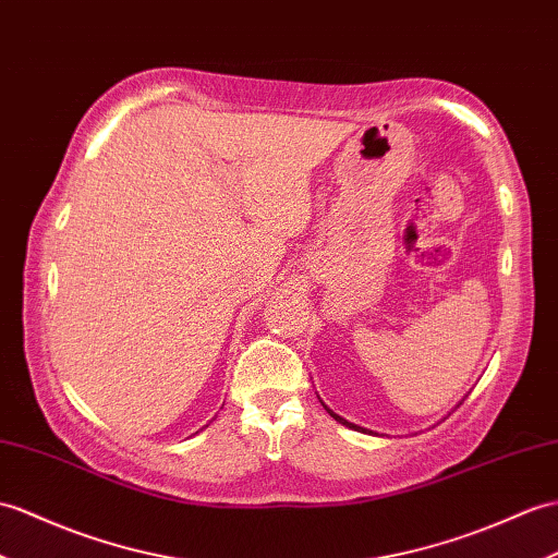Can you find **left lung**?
Instances as JSON below:
<instances>
[{"mask_svg":"<svg viewBox=\"0 0 558 558\" xmlns=\"http://www.w3.org/2000/svg\"><path fill=\"white\" fill-rule=\"evenodd\" d=\"M320 404H323V401H320ZM323 407H326V404H323ZM326 411L330 413V416H332L335 421H338V423H342V425H347V427H352V430H359V433H373V430H366V427H361V425H356V423H349L347 418L338 416V413H335V411H332V409H328V407H326Z\"/></svg>","mask_w":558,"mask_h":558,"instance_id":"left-lung-1","label":"left lung"}]
</instances>
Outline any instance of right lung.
<instances>
[{
	"label": "right lung",
	"instance_id": "1",
	"mask_svg": "<svg viewBox=\"0 0 558 558\" xmlns=\"http://www.w3.org/2000/svg\"><path fill=\"white\" fill-rule=\"evenodd\" d=\"M204 427H206V425H204Z\"/></svg>",
	"mask_w": 558,
	"mask_h": 558
}]
</instances>
